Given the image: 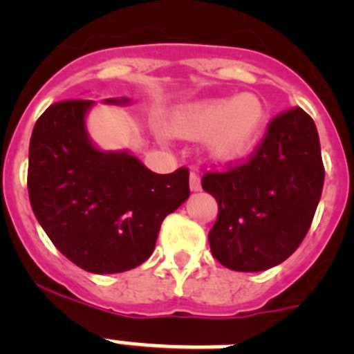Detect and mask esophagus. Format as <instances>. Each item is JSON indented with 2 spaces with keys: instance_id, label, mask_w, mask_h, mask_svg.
<instances>
[{
  "instance_id": "1",
  "label": "esophagus",
  "mask_w": 354,
  "mask_h": 354,
  "mask_svg": "<svg viewBox=\"0 0 354 354\" xmlns=\"http://www.w3.org/2000/svg\"><path fill=\"white\" fill-rule=\"evenodd\" d=\"M189 187H192V192H198L200 187V174L196 170H192L189 174Z\"/></svg>"
}]
</instances>
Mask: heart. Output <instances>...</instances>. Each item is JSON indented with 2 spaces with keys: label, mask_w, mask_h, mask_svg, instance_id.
<instances>
[{
  "label": "heart",
  "mask_w": 354,
  "mask_h": 354,
  "mask_svg": "<svg viewBox=\"0 0 354 354\" xmlns=\"http://www.w3.org/2000/svg\"><path fill=\"white\" fill-rule=\"evenodd\" d=\"M264 106L252 93L227 99H207L177 109L170 131L180 138H204L216 159H236L248 154L261 138Z\"/></svg>",
  "instance_id": "1"
}]
</instances>
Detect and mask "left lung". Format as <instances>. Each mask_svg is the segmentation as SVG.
Wrapping results in <instances>:
<instances>
[{
  "label": "left lung",
  "instance_id": "8db88e82",
  "mask_svg": "<svg viewBox=\"0 0 354 354\" xmlns=\"http://www.w3.org/2000/svg\"><path fill=\"white\" fill-rule=\"evenodd\" d=\"M324 184L315 124L301 108L268 124L250 158L225 170L205 171L204 192L218 202L209 230L214 259L234 271L270 270L305 239Z\"/></svg>",
  "mask_w": 354,
  "mask_h": 354
}]
</instances>
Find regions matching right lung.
Returning <instances> with one entry per match:
<instances>
[{"instance_id":"1","label":"right lung","mask_w":354,"mask_h":354,"mask_svg":"<svg viewBox=\"0 0 354 354\" xmlns=\"http://www.w3.org/2000/svg\"><path fill=\"white\" fill-rule=\"evenodd\" d=\"M92 104L68 99L40 115L30 140L28 195L68 261L90 273H122L152 255L162 220L189 196V170L154 174L127 152L97 150L84 129Z\"/></svg>"}]
</instances>
